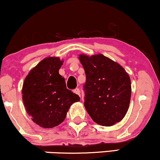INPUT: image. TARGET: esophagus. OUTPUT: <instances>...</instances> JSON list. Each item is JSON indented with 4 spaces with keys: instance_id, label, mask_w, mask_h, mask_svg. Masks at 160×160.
<instances>
[{
    "instance_id": "esophagus-1",
    "label": "esophagus",
    "mask_w": 160,
    "mask_h": 160,
    "mask_svg": "<svg viewBox=\"0 0 160 160\" xmlns=\"http://www.w3.org/2000/svg\"><path fill=\"white\" fill-rule=\"evenodd\" d=\"M74 92L75 93V94H77V95H78L79 96H80V89H78V88H77V89H74Z\"/></svg>"
}]
</instances>
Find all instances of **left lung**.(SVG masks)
Returning a JSON list of instances; mask_svg holds the SVG:
<instances>
[{
  "mask_svg": "<svg viewBox=\"0 0 160 160\" xmlns=\"http://www.w3.org/2000/svg\"><path fill=\"white\" fill-rule=\"evenodd\" d=\"M85 70L84 106L96 123L110 126L120 122L128 111L131 80L122 66L102 54L80 55Z\"/></svg>",
  "mask_w": 160,
  "mask_h": 160,
  "instance_id": "8db88e82",
  "label": "left lung"
}]
</instances>
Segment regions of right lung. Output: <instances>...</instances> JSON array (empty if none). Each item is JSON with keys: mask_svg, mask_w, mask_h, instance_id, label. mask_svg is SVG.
Returning a JSON list of instances; mask_svg holds the SVG:
<instances>
[{"mask_svg": "<svg viewBox=\"0 0 160 160\" xmlns=\"http://www.w3.org/2000/svg\"><path fill=\"white\" fill-rule=\"evenodd\" d=\"M63 62L58 57L42 60L29 72L22 86V100L32 120L43 128H53L65 120L78 95L67 89L65 78L58 74Z\"/></svg>", "mask_w": 160, "mask_h": 160, "instance_id": "add662e5", "label": "right lung"}]
</instances>
